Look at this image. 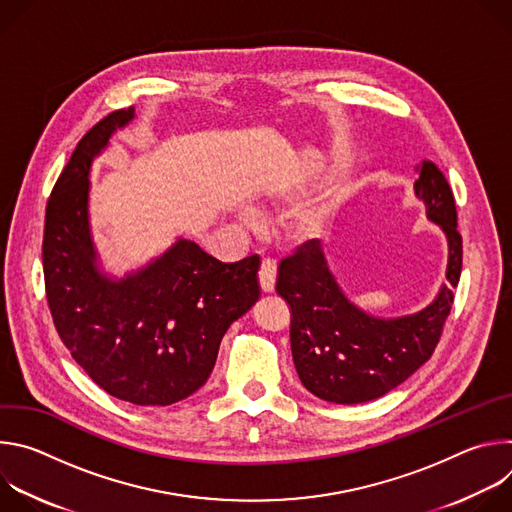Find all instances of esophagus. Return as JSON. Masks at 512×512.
Here are the masks:
<instances>
[{"label":"esophagus","instance_id":"esophagus-1","mask_svg":"<svg viewBox=\"0 0 512 512\" xmlns=\"http://www.w3.org/2000/svg\"><path fill=\"white\" fill-rule=\"evenodd\" d=\"M275 277H277V265L273 259H263L261 263V269H259V285H261V291H265V294H269V291H273L275 287Z\"/></svg>","mask_w":512,"mask_h":512}]
</instances>
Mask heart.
Returning <instances> with one entry per match:
<instances>
[{"label": "heart", "mask_w": 512, "mask_h": 512, "mask_svg": "<svg viewBox=\"0 0 512 512\" xmlns=\"http://www.w3.org/2000/svg\"><path fill=\"white\" fill-rule=\"evenodd\" d=\"M322 227H324V210H310L298 218V231L304 237H312L320 233Z\"/></svg>", "instance_id": "1"}]
</instances>
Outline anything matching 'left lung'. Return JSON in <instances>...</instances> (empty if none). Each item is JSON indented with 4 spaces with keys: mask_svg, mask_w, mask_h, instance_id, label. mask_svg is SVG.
I'll use <instances>...</instances> for the list:
<instances>
[{
    "mask_svg": "<svg viewBox=\"0 0 512 512\" xmlns=\"http://www.w3.org/2000/svg\"><path fill=\"white\" fill-rule=\"evenodd\" d=\"M415 194L450 243L448 281L437 300L419 314L381 320L360 312L326 267L320 241H306L279 261L275 291L289 306V342L304 387L332 403L352 405L383 397L423 362L442 338L462 273V235L454 192L431 160L417 168Z\"/></svg>",
    "mask_w": 512,
    "mask_h": 512,
    "instance_id": "left-lung-1",
    "label": "left lung"
}]
</instances>
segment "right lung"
<instances>
[{"mask_svg": "<svg viewBox=\"0 0 512 512\" xmlns=\"http://www.w3.org/2000/svg\"><path fill=\"white\" fill-rule=\"evenodd\" d=\"M131 117L133 107L103 117L60 172L46 204L44 287L62 344L103 391L133 405H172L206 383L227 328L259 300V257L223 263L180 239L121 281L97 271L89 170Z\"/></svg>", "mask_w": 512, "mask_h": 512, "instance_id": "right-lung-1", "label": "right lung"}]
</instances>
